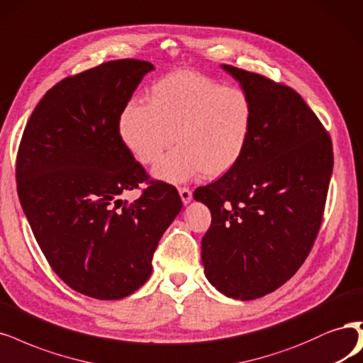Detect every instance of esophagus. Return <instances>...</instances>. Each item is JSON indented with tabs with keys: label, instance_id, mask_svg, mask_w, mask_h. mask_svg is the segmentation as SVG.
<instances>
[{
	"label": "esophagus",
	"instance_id": "esophagus-1",
	"mask_svg": "<svg viewBox=\"0 0 363 363\" xmlns=\"http://www.w3.org/2000/svg\"><path fill=\"white\" fill-rule=\"evenodd\" d=\"M179 194H180V198H182V201H183L184 206H187L192 201V191L189 189V187H180Z\"/></svg>",
	"mask_w": 363,
	"mask_h": 363
}]
</instances>
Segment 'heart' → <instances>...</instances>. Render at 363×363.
<instances>
[{"instance_id": "obj_1", "label": "heart", "mask_w": 363, "mask_h": 363, "mask_svg": "<svg viewBox=\"0 0 363 363\" xmlns=\"http://www.w3.org/2000/svg\"><path fill=\"white\" fill-rule=\"evenodd\" d=\"M254 120L252 99L245 90L179 70L150 86L148 102H126L118 135L143 165L159 160L174 138L177 147L153 168V177L182 184L203 171L210 179L231 171L252 140Z\"/></svg>"}]
</instances>
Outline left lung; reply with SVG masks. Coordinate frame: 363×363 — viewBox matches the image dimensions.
<instances>
[{
    "instance_id": "left-lung-1",
    "label": "left lung",
    "mask_w": 363,
    "mask_h": 363,
    "mask_svg": "<svg viewBox=\"0 0 363 363\" xmlns=\"http://www.w3.org/2000/svg\"><path fill=\"white\" fill-rule=\"evenodd\" d=\"M220 67L251 96L255 120L239 164L194 194L211 213L201 259L218 291L254 301L289 281L314 245L333 168L332 141L290 86Z\"/></svg>"
}]
</instances>
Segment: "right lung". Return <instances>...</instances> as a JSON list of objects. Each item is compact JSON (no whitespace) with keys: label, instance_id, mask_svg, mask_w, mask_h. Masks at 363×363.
I'll return each instance as SVG.
<instances>
[{"label":"right lung","instance_id":"1","mask_svg":"<svg viewBox=\"0 0 363 363\" xmlns=\"http://www.w3.org/2000/svg\"><path fill=\"white\" fill-rule=\"evenodd\" d=\"M152 70L148 61L117 60L62 79L33 111L18 152L19 201L43 255L70 289L101 301L145 284L183 207L167 183L121 199L147 174L123 145L118 117Z\"/></svg>","mask_w":363,"mask_h":363}]
</instances>
